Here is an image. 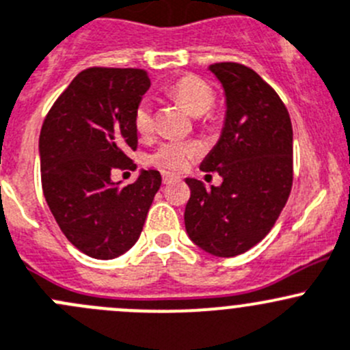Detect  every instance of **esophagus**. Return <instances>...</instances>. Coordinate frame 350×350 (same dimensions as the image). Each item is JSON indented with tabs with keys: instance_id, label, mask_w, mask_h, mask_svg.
Masks as SVG:
<instances>
[{
	"instance_id": "esophagus-1",
	"label": "esophagus",
	"mask_w": 350,
	"mask_h": 350,
	"mask_svg": "<svg viewBox=\"0 0 350 350\" xmlns=\"http://www.w3.org/2000/svg\"><path fill=\"white\" fill-rule=\"evenodd\" d=\"M161 178H163V183H172V182H175V180H178V176H176L175 174H170V172H163Z\"/></svg>"
}]
</instances>
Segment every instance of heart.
I'll list each match as a JSON object with an SVG mask.
<instances>
[{"label": "heart", "instance_id": "1", "mask_svg": "<svg viewBox=\"0 0 350 350\" xmlns=\"http://www.w3.org/2000/svg\"><path fill=\"white\" fill-rule=\"evenodd\" d=\"M168 93L196 117L209 112L216 102V92L213 86L197 75H185L176 79L170 85ZM133 122L141 136H148L153 131V103L150 98H141L137 102V105L134 107ZM200 153H202V148L196 141L170 139L161 143L150 154L148 161L161 170L178 172L189 167L190 161L200 157Z\"/></svg>", "mask_w": 350, "mask_h": 350}]
</instances>
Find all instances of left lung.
Listing matches in <instances>:
<instances>
[{"label": "left lung", "mask_w": 350, "mask_h": 350, "mask_svg": "<svg viewBox=\"0 0 350 350\" xmlns=\"http://www.w3.org/2000/svg\"><path fill=\"white\" fill-rule=\"evenodd\" d=\"M226 95L219 141L202 172L223 176L206 189L185 178L189 238L216 257L245 254L264 240L284 209L293 187V126L284 102L254 69L238 62L209 66Z\"/></svg>", "instance_id": "left-lung-1"}]
</instances>
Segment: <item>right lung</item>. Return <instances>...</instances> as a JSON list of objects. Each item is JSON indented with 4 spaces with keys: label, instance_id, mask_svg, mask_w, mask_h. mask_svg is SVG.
<instances>
[{
    "label": "right lung",
    "instance_id": "obj_1",
    "mask_svg": "<svg viewBox=\"0 0 350 350\" xmlns=\"http://www.w3.org/2000/svg\"><path fill=\"white\" fill-rule=\"evenodd\" d=\"M151 85L144 69H85L51 107L40 129L42 190L64 237L92 258L126 254L143 231L157 170H141L131 185L110 180L116 168H136L127 154L137 148L134 107Z\"/></svg>",
    "mask_w": 350,
    "mask_h": 350
}]
</instances>
